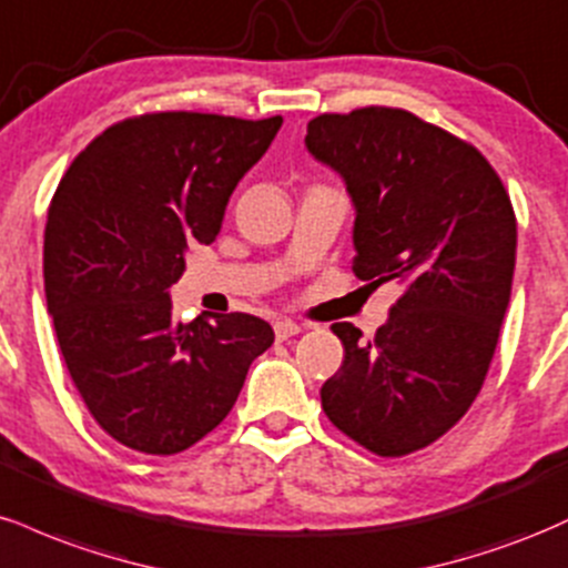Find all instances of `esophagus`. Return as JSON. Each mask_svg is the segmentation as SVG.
Returning a JSON list of instances; mask_svg holds the SVG:
<instances>
[{
  "label": "esophagus",
  "mask_w": 568,
  "mask_h": 568,
  "mask_svg": "<svg viewBox=\"0 0 568 568\" xmlns=\"http://www.w3.org/2000/svg\"><path fill=\"white\" fill-rule=\"evenodd\" d=\"M300 329H303V326H300L297 322H292V318H278V322L273 324V332H276V339H290V337H295V335H300Z\"/></svg>",
  "instance_id": "esophagus-1"
}]
</instances>
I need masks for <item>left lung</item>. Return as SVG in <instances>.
Wrapping results in <instances>:
<instances>
[{
	"instance_id": "left-lung-1",
	"label": "left lung",
	"mask_w": 568,
	"mask_h": 568,
	"mask_svg": "<svg viewBox=\"0 0 568 568\" xmlns=\"http://www.w3.org/2000/svg\"><path fill=\"white\" fill-rule=\"evenodd\" d=\"M305 145L345 180L353 273L402 286L372 339L343 322V366L322 385L332 425L379 457L425 449L481 390L516 268V212L476 145L404 109L311 119Z\"/></svg>"
}]
</instances>
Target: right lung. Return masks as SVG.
<instances>
[{"mask_svg":"<svg viewBox=\"0 0 568 568\" xmlns=\"http://www.w3.org/2000/svg\"><path fill=\"white\" fill-rule=\"evenodd\" d=\"M282 116L162 111L100 132L60 180L44 229V295L95 423L143 455H178L236 404L273 329L250 313L191 324L170 286L189 244L215 242L225 204Z\"/></svg>","mask_w":568,"mask_h":568,"instance_id":"right-lung-1","label":"right lung"}]
</instances>
